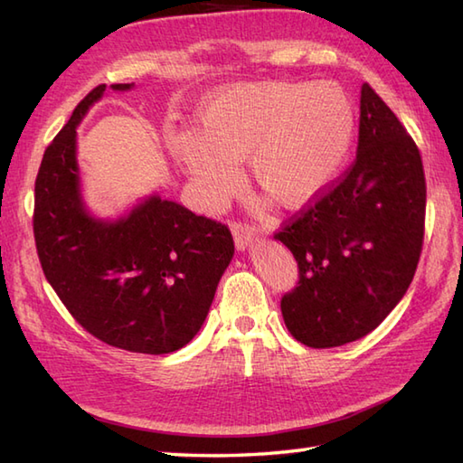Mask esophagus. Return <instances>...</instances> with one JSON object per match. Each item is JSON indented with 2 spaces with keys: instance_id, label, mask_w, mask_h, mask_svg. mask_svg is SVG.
Returning a JSON list of instances; mask_svg holds the SVG:
<instances>
[{
  "instance_id": "esophagus-1",
  "label": "esophagus",
  "mask_w": 463,
  "mask_h": 463,
  "mask_svg": "<svg viewBox=\"0 0 463 463\" xmlns=\"http://www.w3.org/2000/svg\"><path fill=\"white\" fill-rule=\"evenodd\" d=\"M232 237H234V244H237V250H247L250 244L257 241V232L250 231L249 226H242V224H234L232 226Z\"/></svg>"
}]
</instances>
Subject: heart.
<instances>
[{"label": "heart", "mask_w": 463, "mask_h": 463, "mask_svg": "<svg viewBox=\"0 0 463 463\" xmlns=\"http://www.w3.org/2000/svg\"><path fill=\"white\" fill-rule=\"evenodd\" d=\"M356 137V111L334 81L239 83L199 109V131L169 135V149L201 201L216 209L239 189V161L272 201L300 209L338 179Z\"/></svg>", "instance_id": "obj_1"}]
</instances>
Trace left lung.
<instances>
[{
  "mask_svg": "<svg viewBox=\"0 0 463 463\" xmlns=\"http://www.w3.org/2000/svg\"><path fill=\"white\" fill-rule=\"evenodd\" d=\"M426 179L416 143L368 83L360 90L358 155L340 184L274 234L300 280L280 302L304 346L360 340L404 298L424 241Z\"/></svg>",
  "mask_w": 463,
  "mask_h": 463,
  "instance_id": "left-lung-1",
  "label": "left lung"
}]
</instances>
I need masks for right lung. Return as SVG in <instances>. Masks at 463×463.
<instances>
[{"label":"right lung","mask_w":463,"mask_h":463,"mask_svg":"<svg viewBox=\"0 0 463 463\" xmlns=\"http://www.w3.org/2000/svg\"><path fill=\"white\" fill-rule=\"evenodd\" d=\"M135 83H115L131 91ZM99 85L75 107L47 146L35 181L33 234L39 262L81 326L115 348L171 354L209 314L234 254L224 224L153 193L103 219L90 211L77 163V127L101 101Z\"/></svg>","instance_id":"right-lung-1"}]
</instances>
